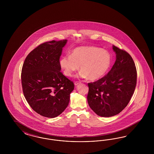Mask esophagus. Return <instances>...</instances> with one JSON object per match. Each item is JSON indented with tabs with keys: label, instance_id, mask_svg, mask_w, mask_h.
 Listing matches in <instances>:
<instances>
[{
	"label": "esophagus",
	"instance_id": "esophagus-1",
	"mask_svg": "<svg viewBox=\"0 0 154 154\" xmlns=\"http://www.w3.org/2000/svg\"><path fill=\"white\" fill-rule=\"evenodd\" d=\"M80 83L81 82H77V81H76V82H74V85H75V86H77V85H79Z\"/></svg>",
	"mask_w": 154,
	"mask_h": 154
}]
</instances>
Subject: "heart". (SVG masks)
Returning a JSON list of instances; mask_svg holds the SVG:
<instances>
[{
    "mask_svg": "<svg viewBox=\"0 0 154 154\" xmlns=\"http://www.w3.org/2000/svg\"><path fill=\"white\" fill-rule=\"evenodd\" d=\"M111 56L106 50L94 46H81L75 48L70 55L62 57L59 61L65 75H73L80 66L81 78L97 80L103 77L109 70Z\"/></svg>",
    "mask_w": 154,
    "mask_h": 154,
    "instance_id": "1",
    "label": "heart"
}]
</instances>
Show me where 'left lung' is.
I'll return each instance as SVG.
<instances>
[{
    "instance_id": "left-lung-1",
    "label": "left lung",
    "mask_w": 154,
    "mask_h": 154,
    "mask_svg": "<svg viewBox=\"0 0 154 154\" xmlns=\"http://www.w3.org/2000/svg\"><path fill=\"white\" fill-rule=\"evenodd\" d=\"M112 50L116 60L111 70L100 80L88 83V104L103 117L116 116L124 110L136 85L137 71L131 56L115 45Z\"/></svg>"
}]
</instances>
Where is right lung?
I'll list each match as a JSON object with an SVG mask.
<instances>
[{"label": "right lung", "instance_id": "1", "mask_svg": "<svg viewBox=\"0 0 154 154\" xmlns=\"http://www.w3.org/2000/svg\"><path fill=\"white\" fill-rule=\"evenodd\" d=\"M67 40H52L30 52L21 73L24 96L31 108L47 118L59 116L67 107L73 82L62 72L59 58Z\"/></svg>", "mask_w": 154, "mask_h": 154}]
</instances>
